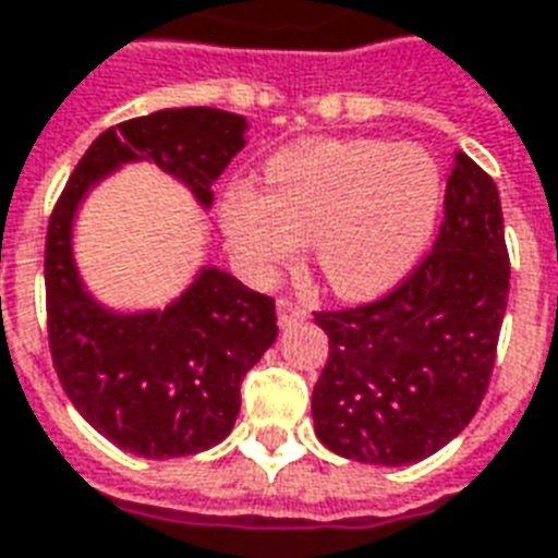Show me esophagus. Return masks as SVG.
<instances>
[{
  "label": "esophagus",
  "instance_id": "esophagus-1",
  "mask_svg": "<svg viewBox=\"0 0 558 558\" xmlns=\"http://www.w3.org/2000/svg\"><path fill=\"white\" fill-rule=\"evenodd\" d=\"M302 319H307V311H304L302 304L292 302V299H280L278 302V323L283 328L292 326V323H302Z\"/></svg>",
  "mask_w": 558,
  "mask_h": 558
}]
</instances>
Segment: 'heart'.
<instances>
[{
  "label": "heart",
  "mask_w": 558,
  "mask_h": 558,
  "mask_svg": "<svg viewBox=\"0 0 558 558\" xmlns=\"http://www.w3.org/2000/svg\"><path fill=\"white\" fill-rule=\"evenodd\" d=\"M442 206V175L421 146L386 140H314L278 151L266 191L232 184L220 223L256 271L290 266L314 244L328 290L367 302L410 275Z\"/></svg>",
  "instance_id": "b5f03b06"
}]
</instances>
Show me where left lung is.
<instances>
[{
	"label": "left lung",
	"instance_id": "1",
	"mask_svg": "<svg viewBox=\"0 0 558 558\" xmlns=\"http://www.w3.org/2000/svg\"><path fill=\"white\" fill-rule=\"evenodd\" d=\"M508 275L496 182L457 151L430 254L383 299L314 314L328 335L311 398L319 442L376 466L451 442L490 386Z\"/></svg>",
	"mask_w": 558,
	"mask_h": 558
}]
</instances>
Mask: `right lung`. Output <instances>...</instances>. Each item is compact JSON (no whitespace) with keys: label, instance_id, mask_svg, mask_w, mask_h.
Wrapping results in <instances>:
<instances>
[{"label":"right lung","instance_id":"right-lung-1","mask_svg":"<svg viewBox=\"0 0 558 558\" xmlns=\"http://www.w3.org/2000/svg\"><path fill=\"white\" fill-rule=\"evenodd\" d=\"M244 116L215 107L158 110L107 128L50 215L44 283L56 374L80 415L131 454H196L230 436L244 374L278 338L275 299L203 268L163 311L113 314L83 290L71 223L92 184L128 160H155L211 206V184L244 148Z\"/></svg>","mask_w":558,"mask_h":558}]
</instances>
